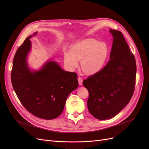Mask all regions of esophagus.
Masks as SVG:
<instances>
[{
    "label": "esophagus",
    "instance_id": "1",
    "mask_svg": "<svg viewBox=\"0 0 149 149\" xmlns=\"http://www.w3.org/2000/svg\"><path fill=\"white\" fill-rule=\"evenodd\" d=\"M78 83H79V84L81 86L83 84V78L81 77H78Z\"/></svg>",
    "mask_w": 149,
    "mask_h": 149
}]
</instances>
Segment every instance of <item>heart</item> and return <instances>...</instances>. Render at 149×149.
<instances>
[{"label":"heart","instance_id":"1","mask_svg":"<svg viewBox=\"0 0 149 149\" xmlns=\"http://www.w3.org/2000/svg\"><path fill=\"white\" fill-rule=\"evenodd\" d=\"M109 49L104 42L87 38L73 45L70 53H65L64 60L70 68L74 69L81 61L82 70L88 74H97L104 68L108 59Z\"/></svg>","mask_w":149,"mask_h":149}]
</instances>
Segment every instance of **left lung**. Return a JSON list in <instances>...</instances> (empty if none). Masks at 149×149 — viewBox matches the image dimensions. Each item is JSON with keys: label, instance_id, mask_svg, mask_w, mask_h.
I'll list each match as a JSON object with an SVG mask.
<instances>
[{"label": "left lung", "instance_id": "1", "mask_svg": "<svg viewBox=\"0 0 149 149\" xmlns=\"http://www.w3.org/2000/svg\"><path fill=\"white\" fill-rule=\"evenodd\" d=\"M109 31L114 37L110 60L100 73L83 82L89 92L88 110L100 120L113 118L123 110L131 100L136 84L134 55L120 31Z\"/></svg>", "mask_w": 149, "mask_h": 149}]
</instances>
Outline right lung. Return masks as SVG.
Returning <instances> with one entry per match:
<instances>
[{
  "label": "right lung",
  "instance_id": "right-lung-1",
  "mask_svg": "<svg viewBox=\"0 0 149 149\" xmlns=\"http://www.w3.org/2000/svg\"><path fill=\"white\" fill-rule=\"evenodd\" d=\"M31 37L26 38L15 53L12 84L22 104L29 112L38 118L53 119L62 113L68 96L78 88V75L64 71L53 61H47L41 70L31 71L26 56Z\"/></svg>",
  "mask_w": 149,
  "mask_h": 149
}]
</instances>
